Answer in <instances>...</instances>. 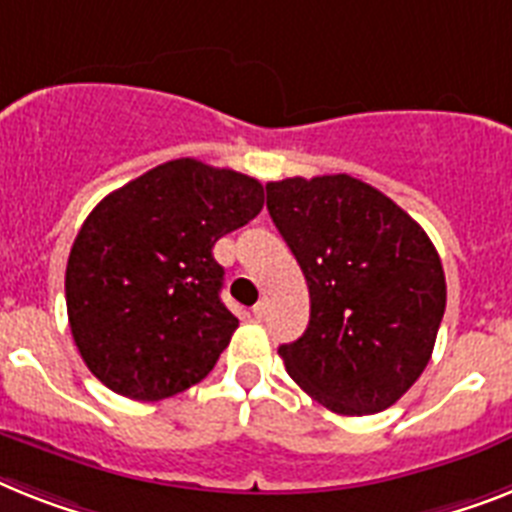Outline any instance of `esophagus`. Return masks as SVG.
<instances>
[{"label": "esophagus", "instance_id": "obj_1", "mask_svg": "<svg viewBox=\"0 0 512 512\" xmlns=\"http://www.w3.org/2000/svg\"><path fill=\"white\" fill-rule=\"evenodd\" d=\"M266 311H269L266 301H259V303H256V306H253V316H256V319H264Z\"/></svg>", "mask_w": 512, "mask_h": 512}]
</instances>
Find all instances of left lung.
<instances>
[{
    "instance_id": "8db88e82",
    "label": "left lung",
    "mask_w": 512,
    "mask_h": 512,
    "mask_svg": "<svg viewBox=\"0 0 512 512\" xmlns=\"http://www.w3.org/2000/svg\"><path fill=\"white\" fill-rule=\"evenodd\" d=\"M266 209L311 295L306 332L280 345L287 374L340 416L398 403L432 358L445 314V272L429 235L350 175L266 183Z\"/></svg>"
}]
</instances>
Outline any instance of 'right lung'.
<instances>
[{
	"mask_svg": "<svg viewBox=\"0 0 512 512\" xmlns=\"http://www.w3.org/2000/svg\"><path fill=\"white\" fill-rule=\"evenodd\" d=\"M264 206V185L198 159L164 162L101 198L70 248V332L96 379L164 400L214 369L238 319L211 248Z\"/></svg>",
	"mask_w": 512,
	"mask_h": 512,
	"instance_id": "1",
	"label": "right lung"
}]
</instances>
